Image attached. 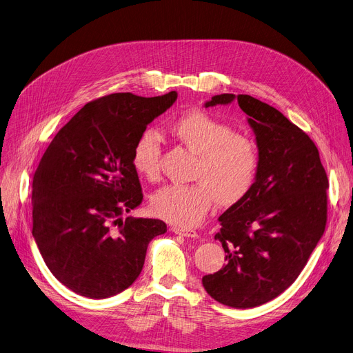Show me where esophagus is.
Wrapping results in <instances>:
<instances>
[{
	"mask_svg": "<svg viewBox=\"0 0 353 353\" xmlns=\"http://www.w3.org/2000/svg\"><path fill=\"white\" fill-rule=\"evenodd\" d=\"M172 232L173 233H176V234H181V236H184V237H199V234H197V232L196 230H193V229H183V228H172Z\"/></svg>",
	"mask_w": 353,
	"mask_h": 353,
	"instance_id": "1",
	"label": "esophagus"
}]
</instances>
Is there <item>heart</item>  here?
Returning <instances> with one entry per match:
<instances>
[{
	"instance_id": "b5f03b06",
	"label": "heart",
	"mask_w": 353,
	"mask_h": 353,
	"mask_svg": "<svg viewBox=\"0 0 353 353\" xmlns=\"http://www.w3.org/2000/svg\"><path fill=\"white\" fill-rule=\"evenodd\" d=\"M170 136L196 154L190 179L196 183L170 184L154 193L152 209L163 220L176 226L190 228L205 219L213 201L233 206L252 190L259 152L254 141L201 110H190L167 125ZM160 143L145 130L132 150V164L139 176L148 181L159 177Z\"/></svg>"
}]
</instances>
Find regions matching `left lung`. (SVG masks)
Here are the masks:
<instances>
[{
	"label": "left lung",
	"instance_id": "8db88e82",
	"mask_svg": "<svg viewBox=\"0 0 353 353\" xmlns=\"http://www.w3.org/2000/svg\"><path fill=\"white\" fill-rule=\"evenodd\" d=\"M237 101L256 136L259 169L249 194L219 217L226 265L201 283L236 309L261 306L301 274L323 236L329 181L318 147L279 110L248 94H219L205 107Z\"/></svg>",
	"mask_w": 353,
	"mask_h": 353
}]
</instances>
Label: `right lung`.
<instances>
[{"mask_svg":"<svg viewBox=\"0 0 353 353\" xmlns=\"http://www.w3.org/2000/svg\"><path fill=\"white\" fill-rule=\"evenodd\" d=\"M177 100L114 92L87 103L50 143L32 179V236L50 272L90 299L114 296L137 279L159 219H121L141 186L132 150L147 124Z\"/></svg>","mask_w":353,"mask_h":353,"instance_id":"obj_1","label":"right lung"}]
</instances>
